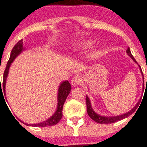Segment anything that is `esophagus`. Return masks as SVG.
<instances>
[{
    "mask_svg": "<svg viewBox=\"0 0 147 147\" xmlns=\"http://www.w3.org/2000/svg\"><path fill=\"white\" fill-rule=\"evenodd\" d=\"M71 83L73 86H77L80 85L81 83V78L78 75H75L72 78V80H71Z\"/></svg>",
    "mask_w": 147,
    "mask_h": 147,
    "instance_id": "34e87169",
    "label": "esophagus"
}]
</instances>
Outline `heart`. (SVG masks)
Masks as SVG:
<instances>
[{
  "mask_svg": "<svg viewBox=\"0 0 147 147\" xmlns=\"http://www.w3.org/2000/svg\"><path fill=\"white\" fill-rule=\"evenodd\" d=\"M92 44H93V42H91V41H88V42H83V44L81 45V47H84V48H86V47H90V46L92 45Z\"/></svg>",
  "mask_w": 147,
  "mask_h": 147,
  "instance_id": "b5f03b06",
  "label": "heart"
}]
</instances>
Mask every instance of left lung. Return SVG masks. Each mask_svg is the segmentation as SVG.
Returning a JSON list of instances; mask_svg holds the SVG:
<instances>
[{
  "instance_id": "1",
  "label": "left lung",
  "mask_w": 147,
  "mask_h": 147,
  "mask_svg": "<svg viewBox=\"0 0 147 147\" xmlns=\"http://www.w3.org/2000/svg\"><path fill=\"white\" fill-rule=\"evenodd\" d=\"M127 53L128 55L130 56V58H131V59L136 63V59H134V57H133V55L131 54V52H130L129 47H128L127 50ZM140 70H141V74H142V76H143V79H144V75H143V72H142V70H141V67H140ZM146 82H147V79H146ZM143 89H144V86H143ZM140 102L141 101L139 100V101L138 102V103L136 104V106H135L133 109L130 110L129 111H128L127 113H125L122 115H119V116H100V115L95 113L94 111L92 108V105H91V102H90L89 98H88V96H86L87 113H88V116H90V118L92 119H93L94 121H96V122L100 123V124H111V123H114L116 122V121H119V120L127 118V117H128L129 115H131L132 113L136 111V108H138V105H140Z\"/></svg>"
}]
</instances>
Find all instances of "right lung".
I'll list each match as a JSON object with an SVG mask.
<instances>
[{
	"mask_svg": "<svg viewBox=\"0 0 147 147\" xmlns=\"http://www.w3.org/2000/svg\"><path fill=\"white\" fill-rule=\"evenodd\" d=\"M22 44H23V41L22 39L20 40L19 42L14 46L13 49L11 50V55H10V58H9V60L8 61L7 64H6V67L5 69V71L3 72V86L1 87V95H3V92H4L5 94V86H6V78H7L8 74H9V67L11 66V63L14 61V60L15 59V58L18 56L19 54H20L22 53V51L24 50L23 47H22ZM71 85L70 83H69V81L65 80V81L62 82L61 83L60 86L59 88V92H58V105L57 108H56V111L54 113V114L51 117H50L49 119H47V120H45V121H42V122L38 123V124H34V125H29V124H26L27 125H30V126H34V127H51L55 125L57 123L59 122L61 119L62 118V110H63V106H64V103L65 102L66 99H67V96L69 95V92L71 91ZM3 90V92H2V90ZM4 99V97H3Z\"/></svg>",
	"mask_w": 147,
	"mask_h": 147,
	"instance_id": "1",
	"label": "right lung"
}]
</instances>
